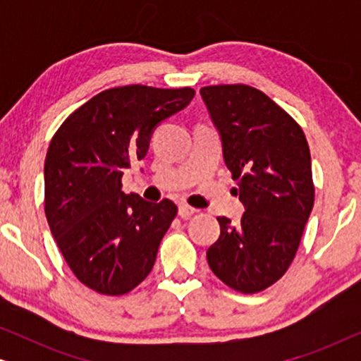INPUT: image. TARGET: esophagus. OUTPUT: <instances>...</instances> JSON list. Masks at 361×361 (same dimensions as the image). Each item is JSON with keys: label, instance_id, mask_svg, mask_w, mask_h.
Here are the masks:
<instances>
[{"label": "esophagus", "instance_id": "obj_1", "mask_svg": "<svg viewBox=\"0 0 361 361\" xmlns=\"http://www.w3.org/2000/svg\"><path fill=\"white\" fill-rule=\"evenodd\" d=\"M197 212V209H194V207L187 205V204H180L179 205V215L182 216V219H187V216L194 215Z\"/></svg>", "mask_w": 361, "mask_h": 361}]
</instances>
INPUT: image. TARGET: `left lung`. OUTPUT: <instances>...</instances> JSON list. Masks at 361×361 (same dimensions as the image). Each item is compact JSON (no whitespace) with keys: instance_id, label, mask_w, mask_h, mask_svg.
Segmentation results:
<instances>
[{"instance_id":"1","label":"left lung","mask_w":361,"mask_h":361,"mask_svg":"<svg viewBox=\"0 0 361 361\" xmlns=\"http://www.w3.org/2000/svg\"><path fill=\"white\" fill-rule=\"evenodd\" d=\"M200 95L246 210L240 224L219 216L220 238L207 251V261L228 288L261 293L293 263L312 212L307 140L299 123L258 88L210 85Z\"/></svg>"}]
</instances>
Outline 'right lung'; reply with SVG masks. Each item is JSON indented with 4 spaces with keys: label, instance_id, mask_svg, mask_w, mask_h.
Segmentation results:
<instances>
[{
    "label": "right lung",
    "instance_id": "right-lung-1",
    "mask_svg": "<svg viewBox=\"0 0 361 361\" xmlns=\"http://www.w3.org/2000/svg\"><path fill=\"white\" fill-rule=\"evenodd\" d=\"M194 95L190 87L108 88L68 115L52 136L44 212L68 268L98 294L130 293L154 266L177 205L125 194L121 177L146 156L157 123Z\"/></svg>",
    "mask_w": 361,
    "mask_h": 361
}]
</instances>
